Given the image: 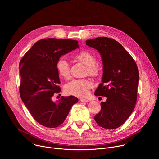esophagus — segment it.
<instances>
[{"label": "esophagus", "mask_w": 159, "mask_h": 159, "mask_svg": "<svg viewBox=\"0 0 159 159\" xmlns=\"http://www.w3.org/2000/svg\"><path fill=\"white\" fill-rule=\"evenodd\" d=\"M80 101L82 102H89V100L88 99H80Z\"/></svg>", "instance_id": "34e87169"}]
</instances>
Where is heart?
<instances>
[{
	"label": "heart",
	"instance_id": "heart-1",
	"mask_svg": "<svg viewBox=\"0 0 159 159\" xmlns=\"http://www.w3.org/2000/svg\"><path fill=\"white\" fill-rule=\"evenodd\" d=\"M76 60L85 65V75L96 77L100 72V67L96 62L95 56L87 51L81 52L75 57ZM56 68L58 74L64 79L70 77V65L63 58H59L56 63ZM93 82L87 79H73L65 86V92L70 95L77 97H85L90 89L93 87Z\"/></svg>",
	"mask_w": 159,
	"mask_h": 159
}]
</instances>
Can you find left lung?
Returning a JSON list of instances; mask_svg holds the SVG:
<instances>
[{"label": "left lung", "instance_id": "left-lung-1", "mask_svg": "<svg viewBox=\"0 0 159 159\" xmlns=\"http://www.w3.org/2000/svg\"><path fill=\"white\" fill-rule=\"evenodd\" d=\"M96 49L103 63L102 83L96 90V96H105L100 112L94 116L97 124L112 129L121 126L131 114L137 99L139 74L136 62L115 39L98 37L86 41Z\"/></svg>", "mask_w": 159, "mask_h": 159}]
</instances>
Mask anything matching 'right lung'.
Wrapping results in <instances>:
<instances>
[{
    "label": "right lung",
    "instance_id": "obj_1",
    "mask_svg": "<svg viewBox=\"0 0 159 159\" xmlns=\"http://www.w3.org/2000/svg\"><path fill=\"white\" fill-rule=\"evenodd\" d=\"M79 48L78 41L67 39L47 38L38 41L19 63L20 96L34 119L47 128L61 125L76 97L61 96L56 102L52 100L61 89L56 63L60 57Z\"/></svg>",
    "mask_w": 159,
    "mask_h": 159
}]
</instances>
